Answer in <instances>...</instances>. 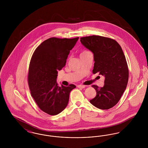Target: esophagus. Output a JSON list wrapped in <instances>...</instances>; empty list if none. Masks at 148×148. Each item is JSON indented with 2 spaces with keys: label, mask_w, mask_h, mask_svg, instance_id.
Masks as SVG:
<instances>
[{
  "label": "esophagus",
  "mask_w": 148,
  "mask_h": 148,
  "mask_svg": "<svg viewBox=\"0 0 148 148\" xmlns=\"http://www.w3.org/2000/svg\"><path fill=\"white\" fill-rule=\"evenodd\" d=\"M77 87L79 88H84L85 87V85H77Z\"/></svg>",
  "instance_id": "1"
}]
</instances>
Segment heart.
<instances>
[{"label": "heart", "instance_id": "heart-1", "mask_svg": "<svg viewBox=\"0 0 148 148\" xmlns=\"http://www.w3.org/2000/svg\"><path fill=\"white\" fill-rule=\"evenodd\" d=\"M89 53H90L89 51H88V50H83V51L81 52L80 56H83V55H84V54H86Z\"/></svg>", "mask_w": 148, "mask_h": 148}]
</instances>
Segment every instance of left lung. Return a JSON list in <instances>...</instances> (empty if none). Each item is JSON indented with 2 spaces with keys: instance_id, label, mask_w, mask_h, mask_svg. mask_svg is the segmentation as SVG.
<instances>
[{
  "instance_id": "left-lung-1",
  "label": "left lung",
  "mask_w": 148,
  "mask_h": 148,
  "mask_svg": "<svg viewBox=\"0 0 148 148\" xmlns=\"http://www.w3.org/2000/svg\"><path fill=\"white\" fill-rule=\"evenodd\" d=\"M80 42L94 54L92 73L105 77L103 87L92 85L97 95L90 102L100 109H110L119 101L128 82L129 70L123 50L115 40L99 35L82 37Z\"/></svg>"
}]
</instances>
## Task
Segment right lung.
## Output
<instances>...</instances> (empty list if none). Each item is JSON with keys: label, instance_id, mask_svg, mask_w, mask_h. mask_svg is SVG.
<instances>
[{"label": "right lung", "instance_id": "add662e5", "mask_svg": "<svg viewBox=\"0 0 148 148\" xmlns=\"http://www.w3.org/2000/svg\"><path fill=\"white\" fill-rule=\"evenodd\" d=\"M78 39L50 38L36 48L30 60L28 82L31 95L42 112L50 115L63 110L70 92L76 88L74 84L59 86L56 78Z\"/></svg>", "mask_w": 148, "mask_h": 148}]
</instances>
